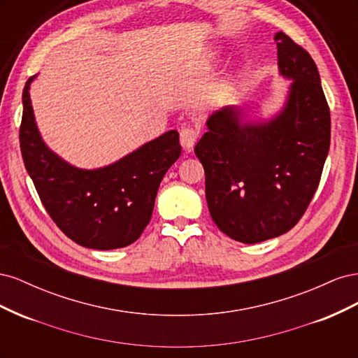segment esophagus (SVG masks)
I'll return each mask as SVG.
<instances>
[{
    "mask_svg": "<svg viewBox=\"0 0 358 358\" xmlns=\"http://www.w3.org/2000/svg\"><path fill=\"white\" fill-rule=\"evenodd\" d=\"M197 138H199L197 129H194L189 125L182 127V129H180V143H182L183 149L188 150V152H189V150L194 148V145H196Z\"/></svg>",
    "mask_w": 358,
    "mask_h": 358,
    "instance_id": "34e87169",
    "label": "esophagus"
}]
</instances>
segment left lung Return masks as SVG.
Returning a JSON list of instances; mask_svg holds the SVG:
<instances>
[{"label":"left lung","instance_id":"1","mask_svg":"<svg viewBox=\"0 0 358 358\" xmlns=\"http://www.w3.org/2000/svg\"><path fill=\"white\" fill-rule=\"evenodd\" d=\"M287 100L266 121L239 106L213 112L194 148L206 175L213 222L231 239L258 243L289 231L308 209L330 148V110L309 53L276 32Z\"/></svg>","mask_w":358,"mask_h":358}]
</instances>
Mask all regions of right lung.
<instances>
[{"label":"right lung","mask_w":358,"mask_h":358,"mask_svg":"<svg viewBox=\"0 0 358 358\" xmlns=\"http://www.w3.org/2000/svg\"><path fill=\"white\" fill-rule=\"evenodd\" d=\"M22 94L20 152L40 200L59 230L80 246L109 251L131 245L152 216L159 183L180 157L179 133L170 129L109 166L79 169L41 138L29 99Z\"/></svg>","instance_id":"1"}]
</instances>
